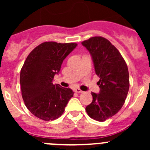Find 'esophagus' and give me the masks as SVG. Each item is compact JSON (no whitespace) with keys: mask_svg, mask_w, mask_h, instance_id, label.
Segmentation results:
<instances>
[{"mask_svg":"<svg viewBox=\"0 0 150 150\" xmlns=\"http://www.w3.org/2000/svg\"><path fill=\"white\" fill-rule=\"evenodd\" d=\"M75 92H76V93H83V91H81L80 88H75Z\"/></svg>","mask_w":150,"mask_h":150,"instance_id":"34e87169","label":"esophagus"}]
</instances>
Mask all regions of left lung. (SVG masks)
Returning a JSON list of instances; mask_svg holds the SVG:
<instances>
[{"mask_svg":"<svg viewBox=\"0 0 150 150\" xmlns=\"http://www.w3.org/2000/svg\"><path fill=\"white\" fill-rule=\"evenodd\" d=\"M91 56L100 91L92 92L93 101L86 107L89 117L104 121L117 113L129 89V74L125 60L107 39L96 36L83 41Z\"/></svg>","mask_w":150,"mask_h":150,"instance_id":"left-lung-1","label":"left lung"}]
</instances>
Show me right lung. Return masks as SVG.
I'll use <instances>...</instances> for the list:
<instances>
[{"label": "right lung", "mask_w": 150, "mask_h": 150, "mask_svg": "<svg viewBox=\"0 0 150 150\" xmlns=\"http://www.w3.org/2000/svg\"><path fill=\"white\" fill-rule=\"evenodd\" d=\"M77 43L44 42L27 57L20 72L22 95L27 108L35 117L49 121L59 117L74 92L53 83L64 59Z\"/></svg>", "instance_id": "right-lung-1"}]
</instances>
